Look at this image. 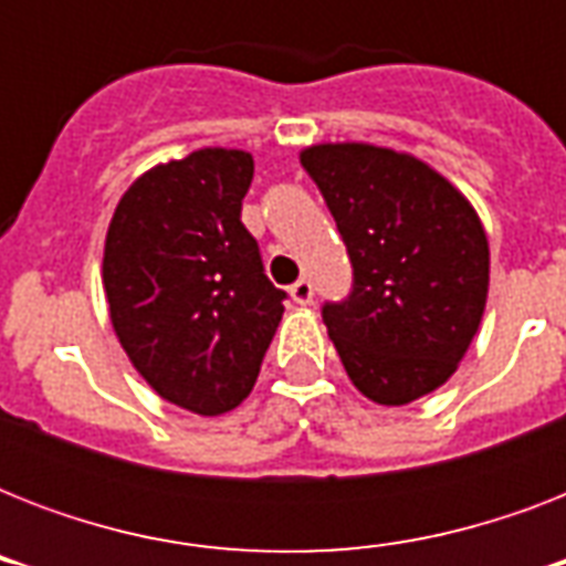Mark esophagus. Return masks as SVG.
<instances>
[{"label":"esophagus","instance_id":"esophagus-1","mask_svg":"<svg viewBox=\"0 0 566 566\" xmlns=\"http://www.w3.org/2000/svg\"><path fill=\"white\" fill-rule=\"evenodd\" d=\"M291 296L296 305H311L314 302V284L308 279H300V282L291 284Z\"/></svg>","mask_w":566,"mask_h":566}]
</instances>
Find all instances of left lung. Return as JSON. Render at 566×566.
Segmentation results:
<instances>
[{"label": "left lung", "mask_w": 566, "mask_h": 566, "mask_svg": "<svg viewBox=\"0 0 566 566\" xmlns=\"http://www.w3.org/2000/svg\"><path fill=\"white\" fill-rule=\"evenodd\" d=\"M353 261L323 305L346 376L378 405L438 390L482 323L491 249L475 208L429 164L370 144L302 149Z\"/></svg>", "instance_id": "obj_1"}]
</instances>
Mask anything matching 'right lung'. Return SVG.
I'll return each mask as SVG.
<instances>
[{
  "label": "right lung",
  "instance_id": "add662e5",
  "mask_svg": "<svg viewBox=\"0 0 566 566\" xmlns=\"http://www.w3.org/2000/svg\"><path fill=\"white\" fill-rule=\"evenodd\" d=\"M252 155L196 149L158 164L111 217L102 284L128 361L167 402L202 417L255 387L287 293L240 222Z\"/></svg>",
  "mask_w": 566,
  "mask_h": 566
}]
</instances>
